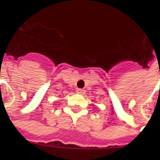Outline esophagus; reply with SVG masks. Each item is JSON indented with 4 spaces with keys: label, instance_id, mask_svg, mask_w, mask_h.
Listing matches in <instances>:
<instances>
[{
    "label": "esophagus",
    "instance_id": "34e87169",
    "mask_svg": "<svg viewBox=\"0 0 160 160\" xmlns=\"http://www.w3.org/2000/svg\"><path fill=\"white\" fill-rule=\"evenodd\" d=\"M76 92L78 93V94H85V90H83V89H77L76 90Z\"/></svg>",
    "mask_w": 160,
    "mask_h": 160
}]
</instances>
